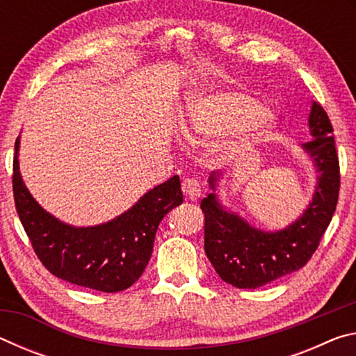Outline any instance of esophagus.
I'll use <instances>...</instances> for the list:
<instances>
[{
  "label": "esophagus",
  "instance_id": "obj_1",
  "mask_svg": "<svg viewBox=\"0 0 356 356\" xmlns=\"http://www.w3.org/2000/svg\"><path fill=\"white\" fill-rule=\"evenodd\" d=\"M182 190L188 200L195 201L201 196V184L196 179H185L182 182Z\"/></svg>",
  "mask_w": 356,
  "mask_h": 356
}]
</instances>
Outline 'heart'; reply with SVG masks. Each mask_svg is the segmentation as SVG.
I'll list each match as a JSON object with an SVG mask.
<instances>
[{
    "label": "heart",
    "mask_w": 356,
    "mask_h": 356,
    "mask_svg": "<svg viewBox=\"0 0 356 356\" xmlns=\"http://www.w3.org/2000/svg\"><path fill=\"white\" fill-rule=\"evenodd\" d=\"M275 125L272 111L252 95L237 91L195 95L185 102L180 114V127L188 140H213L231 134L220 147L225 159L248 152Z\"/></svg>",
    "instance_id": "heart-1"
}]
</instances>
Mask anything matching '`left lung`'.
Listing matches in <instances>:
<instances>
[{
	"label": "left lung",
	"instance_id": "8db88e82",
	"mask_svg": "<svg viewBox=\"0 0 356 356\" xmlns=\"http://www.w3.org/2000/svg\"><path fill=\"white\" fill-rule=\"evenodd\" d=\"M312 141L301 144L317 172L312 200L297 220L265 231L226 207L218 190L222 174L212 171L201 209L206 216L204 250L220 278L238 289H257L297 272L317 250L336 210L339 161L333 127L323 108L312 102L308 118Z\"/></svg>",
	"mask_w": 356,
	"mask_h": 356
}]
</instances>
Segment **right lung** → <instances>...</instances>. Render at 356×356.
Listing matches in <instances>:
<instances>
[{
  "mask_svg": "<svg viewBox=\"0 0 356 356\" xmlns=\"http://www.w3.org/2000/svg\"><path fill=\"white\" fill-rule=\"evenodd\" d=\"M15 141L14 200L35 254L47 270L72 284L100 292H120L143 275L154 251L160 221L184 202L180 179L174 176L143 195L116 218L95 226H72L40 206L26 188Z\"/></svg>",
  "mask_w": 356,
  "mask_h": 356,
  "instance_id": "right-lung-1",
  "label": "right lung"
}]
</instances>
